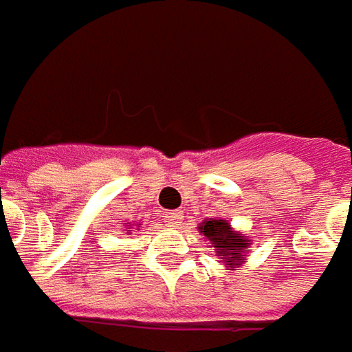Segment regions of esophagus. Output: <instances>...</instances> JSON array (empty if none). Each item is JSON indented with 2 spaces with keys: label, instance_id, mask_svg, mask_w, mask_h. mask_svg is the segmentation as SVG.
<instances>
[{
  "label": "esophagus",
  "instance_id": "1",
  "mask_svg": "<svg viewBox=\"0 0 352 352\" xmlns=\"http://www.w3.org/2000/svg\"><path fill=\"white\" fill-rule=\"evenodd\" d=\"M164 220L168 221V226H172V228H178L184 220V214L180 210H170L164 214Z\"/></svg>",
  "mask_w": 352,
  "mask_h": 352
}]
</instances>
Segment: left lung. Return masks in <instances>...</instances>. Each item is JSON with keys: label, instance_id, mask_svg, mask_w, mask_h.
Segmentation results:
<instances>
[{"label": "left lung", "instance_id": "1", "mask_svg": "<svg viewBox=\"0 0 352 352\" xmlns=\"http://www.w3.org/2000/svg\"><path fill=\"white\" fill-rule=\"evenodd\" d=\"M201 233H204V236H208V241L214 244L216 248V256H220V260L226 261V265H233L235 260L248 252V241H244L243 236L236 235L235 231H231L229 223L226 220H204L201 223Z\"/></svg>", "mask_w": 352, "mask_h": 352}]
</instances>
